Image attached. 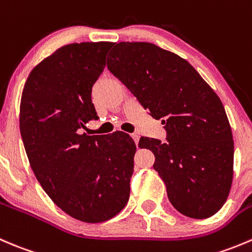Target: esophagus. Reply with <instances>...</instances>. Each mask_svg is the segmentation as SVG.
<instances>
[{"instance_id":"obj_1","label":"esophagus","mask_w":252,"mask_h":252,"mask_svg":"<svg viewBox=\"0 0 252 252\" xmlns=\"http://www.w3.org/2000/svg\"><path fill=\"white\" fill-rule=\"evenodd\" d=\"M131 137L133 138L134 143H136V146H137V144H138V142H139V136H138V134H136V133H132Z\"/></svg>"}]
</instances>
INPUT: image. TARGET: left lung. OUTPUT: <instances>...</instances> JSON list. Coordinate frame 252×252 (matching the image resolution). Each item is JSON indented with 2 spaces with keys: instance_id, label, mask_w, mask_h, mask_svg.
Masks as SVG:
<instances>
[{
  "instance_id": "left-lung-1",
  "label": "left lung",
  "mask_w": 252,
  "mask_h": 252,
  "mask_svg": "<svg viewBox=\"0 0 252 252\" xmlns=\"http://www.w3.org/2000/svg\"><path fill=\"white\" fill-rule=\"evenodd\" d=\"M108 68L165 125L166 142L141 137L138 147L153 152V168L174 208L196 219L217 213L228 198L234 161L218 95L186 60L151 42L116 44Z\"/></svg>"
}]
</instances>
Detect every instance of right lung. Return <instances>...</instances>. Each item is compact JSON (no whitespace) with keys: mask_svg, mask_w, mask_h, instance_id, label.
Here are the masks:
<instances>
[{"mask_svg":"<svg viewBox=\"0 0 252 252\" xmlns=\"http://www.w3.org/2000/svg\"><path fill=\"white\" fill-rule=\"evenodd\" d=\"M111 42L69 44L29 74L19 128L41 188L64 213L86 223L113 218L126 206L136 144L124 132L79 133L98 120L92 88L105 68Z\"/></svg>","mask_w":252,"mask_h":252,"instance_id":"add662e5","label":"right lung"}]
</instances>
